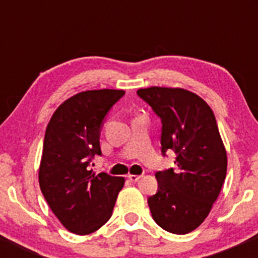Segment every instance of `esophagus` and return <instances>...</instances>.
I'll use <instances>...</instances> for the list:
<instances>
[{"label": "esophagus", "mask_w": 258, "mask_h": 258, "mask_svg": "<svg viewBox=\"0 0 258 258\" xmlns=\"http://www.w3.org/2000/svg\"><path fill=\"white\" fill-rule=\"evenodd\" d=\"M141 177H142V176H139V175H130L128 176V179L131 182H137Z\"/></svg>", "instance_id": "esophagus-1"}]
</instances>
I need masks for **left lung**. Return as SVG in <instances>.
Listing matches in <instances>:
<instances>
[{
  "label": "left lung",
  "instance_id": "left-lung-1",
  "mask_svg": "<svg viewBox=\"0 0 258 258\" xmlns=\"http://www.w3.org/2000/svg\"><path fill=\"white\" fill-rule=\"evenodd\" d=\"M160 117L161 152L176 153L177 168L158 171V189L148 197L160 227L186 235L209 216L227 171V156L210 106L182 88L150 87L137 91Z\"/></svg>",
  "mask_w": 258,
  "mask_h": 258
}]
</instances>
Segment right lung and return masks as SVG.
Masks as SVG:
<instances>
[{"label": "right lung", "instance_id": "1", "mask_svg": "<svg viewBox=\"0 0 258 258\" xmlns=\"http://www.w3.org/2000/svg\"><path fill=\"white\" fill-rule=\"evenodd\" d=\"M122 90L85 91L64 101L46 128L38 181L49 209L76 235L102 227L114 207L124 178L90 168L101 156L100 135L106 116Z\"/></svg>", "mask_w": 258, "mask_h": 258}]
</instances>
